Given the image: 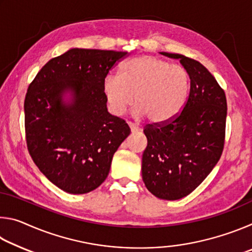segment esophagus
Masks as SVG:
<instances>
[{"instance_id":"1","label":"esophagus","mask_w":252,"mask_h":252,"mask_svg":"<svg viewBox=\"0 0 252 252\" xmlns=\"http://www.w3.org/2000/svg\"><path fill=\"white\" fill-rule=\"evenodd\" d=\"M127 125H129V126H130V129H131V131L132 132H134V131H139L140 130V127L136 126V125H134V123H132V122H129L127 123Z\"/></svg>"}]
</instances>
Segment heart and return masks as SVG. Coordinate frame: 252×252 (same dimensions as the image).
<instances>
[{
	"instance_id": "obj_1",
	"label": "heart",
	"mask_w": 252,
	"mask_h": 252,
	"mask_svg": "<svg viewBox=\"0 0 252 252\" xmlns=\"http://www.w3.org/2000/svg\"><path fill=\"white\" fill-rule=\"evenodd\" d=\"M189 90L190 78L185 67L152 55L129 60L120 75L109 74L103 80V94L111 113L120 116L134 97L135 116H147L155 123L167 122L179 114Z\"/></svg>"
}]
</instances>
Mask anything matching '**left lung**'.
<instances>
[{"label":"left lung","instance_id":"1","mask_svg":"<svg viewBox=\"0 0 252 252\" xmlns=\"http://www.w3.org/2000/svg\"><path fill=\"white\" fill-rule=\"evenodd\" d=\"M160 53L180 61L189 74L190 92L176 118L143 130L148 146L142 156V179L157 198L179 200L192 192L220 159L227 100L201 63L182 54Z\"/></svg>","mask_w":252,"mask_h":252}]
</instances>
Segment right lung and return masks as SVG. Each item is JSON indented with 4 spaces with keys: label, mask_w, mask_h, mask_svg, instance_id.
I'll list each match as a JSON object with an SVG mask.
<instances>
[{
    "label": "right lung",
    "mask_w": 252,
    "mask_h": 252,
    "mask_svg": "<svg viewBox=\"0 0 252 252\" xmlns=\"http://www.w3.org/2000/svg\"><path fill=\"white\" fill-rule=\"evenodd\" d=\"M127 55L73 48L51 59L30 84L24 101L30 155L60 189L83 194L108 177L114 152L130 134L108 112L103 80Z\"/></svg>",
    "instance_id": "obj_1"
}]
</instances>
